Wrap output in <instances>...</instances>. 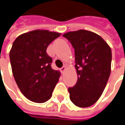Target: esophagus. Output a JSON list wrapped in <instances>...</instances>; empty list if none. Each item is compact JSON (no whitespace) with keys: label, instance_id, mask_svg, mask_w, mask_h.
Instances as JSON below:
<instances>
[{"label":"esophagus","instance_id":"esophagus-1","mask_svg":"<svg viewBox=\"0 0 125 125\" xmlns=\"http://www.w3.org/2000/svg\"><path fill=\"white\" fill-rule=\"evenodd\" d=\"M66 66H63V67H62V68L60 69V70H61V72L63 73H64V72L66 71Z\"/></svg>","mask_w":125,"mask_h":125}]
</instances>
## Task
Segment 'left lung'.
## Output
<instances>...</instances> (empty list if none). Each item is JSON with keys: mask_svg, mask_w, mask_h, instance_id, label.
<instances>
[{"mask_svg": "<svg viewBox=\"0 0 125 125\" xmlns=\"http://www.w3.org/2000/svg\"><path fill=\"white\" fill-rule=\"evenodd\" d=\"M74 48L77 83L68 88L70 98L79 107L94 105L104 91L111 73L112 50L98 35L87 30L63 35Z\"/></svg>", "mask_w": 125, "mask_h": 125, "instance_id": "left-lung-1", "label": "left lung"}]
</instances>
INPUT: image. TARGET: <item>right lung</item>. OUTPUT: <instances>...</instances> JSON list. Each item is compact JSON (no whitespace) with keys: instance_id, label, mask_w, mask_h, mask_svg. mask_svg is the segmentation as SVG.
Segmentation results:
<instances>
[{"instance_id":"1","label":"right lung","mask_w":125,"mask_h":125,"mask_svg":"<svg viewBox=\"0 0 125 125\" xmlns=\"http://www.w3.org/2000/svg\"><path fill=\"white\" fill-rule=\"evenodd\" d=\"M60 35L37 29L21 34L13 43L9 52L13 75L22 94L31 101H47L59 81L61 73L52 69L46 49Z\"/></svg>"}]
</instances>
